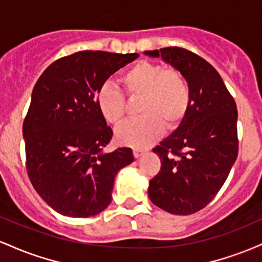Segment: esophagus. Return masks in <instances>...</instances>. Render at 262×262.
<instances>
[{
	"mask_svg": "<svg viewBox=\"0 0 262 262\" xmlns=\"http://www.w3.org/2000/svg\"><path fill=\"white\" fill-rule=\"evenodd\" d=\"M133 154H134V158L138 159V158H140V156H143L144 154H145V151H144V150H140V149H134Z\"/></svg>",
	"mask_w": 262,
	"mask_h": 262,
	"instance_id": "1",
	"label": "esophagus"
}]
</instances>
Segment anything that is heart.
I'll return each instance as SVG.
<instances>
[{
  "label": "heart",
  "instance_id": "obj_1",
  "mask_svg": "<svg viewBox=\"0 0 262 262\" xmlns=\"http://www.w3.org/2000/svg\"><path fill=\"white\" fill-rule=\"evenodd\" d=\"M121 83L130 98H139L140 117L129 119L116 130L119 144L145 149L160 138L164 127L176 129L191 107V90L180 70L141 60L121 75ZM96 104L103 119L118 124L124 118L125 98L116 87L103 85L96 93Z\"/></svg>",
  "mask_w": 262,
  "mask_h": 262
}]
</instances>
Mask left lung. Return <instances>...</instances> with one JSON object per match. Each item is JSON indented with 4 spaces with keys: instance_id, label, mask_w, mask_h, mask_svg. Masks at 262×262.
<instances>
[{
    "instance_id": "left-lung-1",
    "label": "left lung",
    "mask_w": 262,
    "mask_h": 262,
    "mask_svg": "<svg viewBox=\"0 0 262 262\" xmlns=\"http://www.w3.org/2000/svg\"><path fill=\"white\" fill-rule=\"evenodd\" d=\"M177 69L191 90L187 116L152 149L161 169L149 182V198L171 214L187 215L208 204L236 160L237 111L218 71L197 54L179 47L149 50Z\"/></svg>"
}]
</instances>
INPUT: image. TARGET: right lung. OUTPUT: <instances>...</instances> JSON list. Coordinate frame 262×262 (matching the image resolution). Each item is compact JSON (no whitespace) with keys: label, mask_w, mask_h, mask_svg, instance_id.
I'll list each match as a JSON object with an SVG mask.
<instances>
[{"label":"right lung","mask_w":262,"mask_h":262,"mask_svg":"<svg viewBox=\"0 0 262 262\" xmlns=\"http://www.w3.org/2000/svg\"><path fill=\"white\" fill-rule=\"evenodd\" d=\"M139 54L85 50L56 60L39 77L23 122L27 172L38 194L62 215L87 218L110 206L130 148L104 154L112 139L96 104L108 77Z\"/></svg>","instance_id":"add662e5"}]
</instances>
